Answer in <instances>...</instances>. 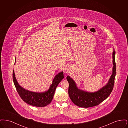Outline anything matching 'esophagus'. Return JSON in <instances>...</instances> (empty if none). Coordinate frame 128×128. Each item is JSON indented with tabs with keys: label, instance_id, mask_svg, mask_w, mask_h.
<instances>
[{
	"label": "esophagus",
	"instance_id": "34e87169",
	"mask_svg": "<svg viewBox=\"0 0 128 128\" xmlns=\"http://www.w3.org/2000/svg\"><path fill=\"white\" fill-rule=\"evenodd\" d=\"M65 73H68L70 72V70L68 68H66L65 70Z\"/></svg>",
	"mask_w": 128,
	"mask_h": 128
}]
</instances>
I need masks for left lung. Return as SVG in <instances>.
<instances>
[{
	"instance_id": "left-lung-1",
	"label": "left lung",
	"mask_w": 128,
	"mask_h": 128,
	"mask_svg": "<svg viewBox=\"0 0 128 128\" xmlns=\"http://www.w3.org/2000/svg\"><path fill=\"white\" fill-rule=\"evenodd\" d=\"M115 53V51L113 49L112 75L106 84L98 91L88 92L80 90L78 88L75 81L70 76H67V80L69 84L68 95L75 104L80 107L88 108L98 106L109 96L113 88L116 76Z\"/></svg>"
}]
</instances>
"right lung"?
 I'll return each mask as SVG.
<instances>
[{"label":"right lung","mask_w":128,"mask_h":128,"mask_svg":"<svg viewBox=\"0 0 128 128\" xmlns=\"http://www.w3.org/2000/svg\"><path fill=\"white\" fill-rule=\"evenodd\" d=\"M12 75L14 85L20 97L25 103L37 107H44L51 103L57 86L64 78L63 72L58 73L56 75L53 80L52 84L50 86L48 91L43 92H38L30 91L20 86L15 77L14 70Z\"/></svg>","instance_id":"obj_1"}]
</instances>
